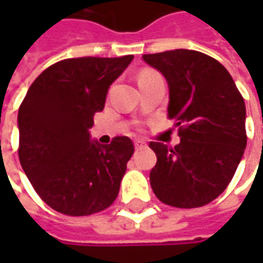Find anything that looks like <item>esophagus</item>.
<instances>
[{
  "instance_id": "1",
  "label": "esophagus",
  "mask_w": 263,
  "mask_h": 263,
  "mask_svg": "<svg viewBox=\"0 0 263 263\" xmlns=\"http://www.w3.org/2000/svg\"><path fill=\"white\" fill-rule=\"evenodd\" d=\"M135 147L136 149H143V147H146V143L143 140H135Z\"/></svg>"
}]
</instances>
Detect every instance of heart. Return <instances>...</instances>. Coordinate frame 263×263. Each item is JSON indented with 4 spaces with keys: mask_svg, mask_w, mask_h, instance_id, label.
I'll list each match as a JSON object with an SVG mask.
<instances>
[{
    "mask_svg": "<svg viewBox=\"0 0 263 263\" xmlns=\"http://www.w3.org/2000/svg\"><path fill=\"white\" fill-rule=\"evenodd\" d=\"M159 76V73H157L155 70H151V68H146V70H142L137 76V83H142L145 80H149V79H154V77Z\"/></svg>",
    "mask_w": 263,
    "mask_h": 263,
    "instance_id": "1",
    "label": "heart"
}]
</instances>
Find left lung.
<instances>
[{
	"label": "left lung",
	"mask_w": 263,
	"mask_h": 263,
	"mask_svg": "<svg viewBox=\"0 0 263 263\" xmlns=\"http://www.w3.org/2000/svg\"><path fill=\"white\" fill-rule=\"evenodd\" d=\"M168 82V118L180 143L151 142L157 165L151 171L155 196L174 208H200L230 184L248 143L245 99L227 68L193 49L145 54Z\"/></svg>",
	"instance_id": "left-lung-1"
}]
</instances>
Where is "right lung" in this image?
I'll use <instances>...</instances> for the list:
<instances>
[{"label": "right lung", "instance_id": "obj_1", "mask_svg": "<svg viewBox=\"0 0 263 263\" xmlns=\"http://www.w3.org/2000/svg\"><path fill=\"white\" fill-rule=\"evenodd\" d=\"M82 57L42 71L18 108V159L39 197L54 211L86 217L114 203L135 152L127 136L109 145L90 140L93 116L104 109L109 85L132 63Z\"/></svg>", "mask_w": 263, "mask_h": 263}]
</instances>
